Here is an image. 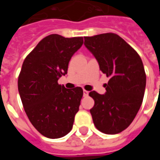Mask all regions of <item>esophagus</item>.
<instances>
[{"label": "esophagus", "instance_id": "34e87169", "mask_svg": "<svg viewBox=\"0 0 160 160\" xmlns=\"http://www.w3.org/2000/svg\"><path fill=\"white\" fill-rule=\"evenodd\" d=\"M88 93H89V92H88L87 91H86V90H84V91H83V95H84V97H87V96H88Z\"/></svg>", "mask_w": 160, "mask_h": 160}]
</instances>
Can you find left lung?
<instances>
[{"instance_id":"left-lung-1","label":"left lung","mask_w":160,"mask_h":160,"mask_svg":"<svg viewBox=\"0 0 160 160\" xmlns=\"http://www.w3.org/2000/svg\"><path fill=\"white\" fill-rule=\"evenodd\" d=\"M85 46L110 78L105 93L95 91L90 110L95 127L107 134L126 129L137 115L146 88V73L141 57L129 44L114 33L85 37Z\"/></svg>"}]
</instances>
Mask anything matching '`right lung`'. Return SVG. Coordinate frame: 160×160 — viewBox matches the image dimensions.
<instances>
[{
	"mask_svg": "<svg viewBox=\"0 0 160 160\" xmlns=\"http://www.w3.org/2000/svg\"><path fill=\"white\" fill-rule=\"evenodd\" d=\"M83 38L51 34L40 41L24 61L18 89L30 122L49 139L65 136L73 128L83 96L81 87L67 89L58 84L68 73L71 57Z\"/></svg>",
	"mask_w": 160,
	"mask_h": 160,
	"instance_id": "right-lung-1",
	"label": "right lung"
}]
</instances>
